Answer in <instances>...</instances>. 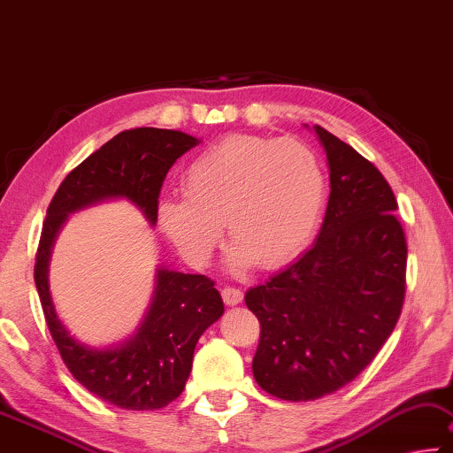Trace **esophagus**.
<instances>
[{"instance_id": "1", "label": "esophagus", "mask_w": 453, "mask_h": 453, "mask_svg": "<svg viewBox=\"0 0 453 453\" xmlns=\"http://www.w3.org/2000/svg\"><path fill=\"white\" fill-rule=\"evenodd\" d=\"M220 295H222V301H225L228 307H234L239 305V303H242V291L236 287H225Z\"/></svg>"}]
</instances>
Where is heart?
<instances>
[{
    "mask_svg": "<svg viewBox=\"0 0 453 453\" xmlns=\"http://www.w3.org/2000/svg\"><path fill=\"white\" fill-rule=\"evenodd\" d=\"M325 174L315 152L291 138L231 134L206 148L182 174V195L162 198L157 220L184 261L209 263L234 239L233 269L255 261L277 269L301 253L325 206Z\"/></svg>",
    "mask_w": 453,
    "mask_h": 453,
    "instance_id": "b5f03b06",
    "label": "heart"
}]
</instances>
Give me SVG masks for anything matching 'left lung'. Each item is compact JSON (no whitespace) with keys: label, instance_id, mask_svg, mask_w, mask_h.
Returning a JSON list of instances; mask_svg holds the SVG:
<instances>
[{"label":"left lung","instance_id":"1","mask_svg":"<svg viewBox=\"0 0 453 453\" xmlns=\"http://www.w3.org/2000/svg\"><path fill=\"white\" fill-rule=\"evenodd\" d=\"M329 165L323 226L247 307L261 323L253 375L287 402H311L353 381L394 331L405 295L407 244L397 200L372 162L313 126Z\"/></svg>","mask_w":453,"mask_h":453}]
</instances>
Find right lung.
I'll return each mask as SVG.
<instances>
[{
	"instance_id": "right-lung-1",
	"label": "right lung",
	"mask_w": 453,
	"mask_h": 453,
	"mask_svg": "<svg viewBox=\"0 0 453 453\" xmlns=\"http://www.w3.org/2000/svg\"><path fill=\"white\" fill-rule=\"evenodd\" d=\"M198 142L180 130L120 132L64 178L43 220L34 279L48 329L70 373L122 410H160L182 394L200 335L225 313L220 293L209 277L158 266L152 301L134 335L112 347H90L70 335L56 313L48 280L51 249L72 212L106 200H128L157 225L166 173Z\"/></svg>"
}]
</instances>
